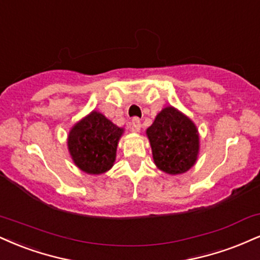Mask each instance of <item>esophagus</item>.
Wrapping results in <instances>:
<instances>
[{
    "label": "esophagus",
    "mask_w": 260,
    "mask_h": 260,
    "mask_svg": "<svg viewBox=\"0 0 260 260\" xmlns=\"http://www.w3.org/2000/svg\"><path fill=\"white\" fill-rule=\"evenodd\" d=\"M132 131L133 132H140V129H142V122H140V120L138 117H134L132 120Z\"/></svg>",
    "instance_id": "1"
}]
</instances>
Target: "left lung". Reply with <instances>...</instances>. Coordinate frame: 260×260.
Masks as SVG:
<instances>
[{"mask_svg": "<svg viewBox=\"0 0 260 260\" xmlns=\"http://www.w3.org/2000/svg\"><path fill=\"white\" fill-rule=\"evenodd\" d=\"M154 164L158 170L177 176L195 166L200 154V134L190 117L174 106H166L146 129Z\"/></svg>", "mask_w": 260, "mask_h": 260, "instance_id": "left-lung-1", "label": "left lung"}]
</instances>
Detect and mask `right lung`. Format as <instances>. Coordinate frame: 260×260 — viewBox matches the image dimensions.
Instances as JSON below:
<instances>
[{
    "label": "right lung",
    "mask_w": 260,
    "mask_h": 260,
    "mask_svg": "<svg viewBox=\"0 0 260 260\" xmlns=\"http://www.w3.org/2000/svg\"><path fill=\"white\" fill-rule=\"evenodd\" d=\"M124 128L116 126L98 110L77 121L68 134V150L76 167L87 174L110 171Z\"/></svg>",
    "instance_id": "add662e5"
}]
</instances>
